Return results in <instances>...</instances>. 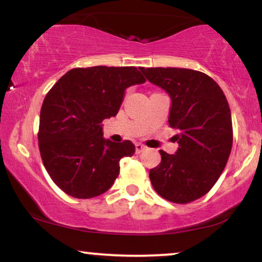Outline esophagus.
I'll list each match as a JSON object with an SVG mask.
<instances>
[{"label": "esophagus", "mask_w": 262, "mask_h": 262, "mask_svg": "<svg viewBox=\"0 0 262 262\" xmlns=\"http://www.w3.org/2000/svg\"><path fill=\"white\" fill-rule=\"evenodd\" d=\"M145 149V145L142 144V143H136V152L137 154H141L142 151H143Z\"/></svg>", "instance_id": "1"}]
</instances>
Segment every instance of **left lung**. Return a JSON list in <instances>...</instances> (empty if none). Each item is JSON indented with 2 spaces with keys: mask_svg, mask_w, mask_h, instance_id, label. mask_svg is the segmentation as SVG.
I'll list each match as a JSON object with an SVG mask.
<instances>
[{
  "mask_svg": "<svg viewBox=\"0 0 262 262\" xmlns=\"http://www.w3.org/2000/svg\"><path fill=\"white\" fill-rule=\"evenodd\" d=\"M139 70L168 94V124L179 130L177 151L160 150L161 162L149 172L152 188L171 202L195 201L218 181L232 148V120L225 95L212 78L199 71Z\"/></svg>",
  "mask_w": 262,
  "mask_h": 262,
  "instance_id": "left-lung-1",
  "label": "left lung"
}]
</instances>
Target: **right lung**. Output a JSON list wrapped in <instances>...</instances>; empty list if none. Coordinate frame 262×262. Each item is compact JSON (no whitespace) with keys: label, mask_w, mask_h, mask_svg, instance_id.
Instances as JSON below:
<instances>
[{"label":"right lung","mask_w":262,"mask_h":262,"mask_svg":"<svg viewBox=\"0 0 262 262\" xmlns=\"http://www.w3.org/2000/svg\"><path fill=\"white\" fill-rule=\"evenodd\" d=\"M143 83L136 67L94 66L69 71L47 94L39 151L50 178L67 195L91 199L106 192L121 159L135 154L132 142L104 138L102 121L118 114L128 86Z\"/></svg>","instance_id":"1"}]
</instances>
